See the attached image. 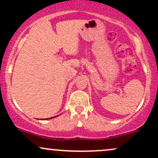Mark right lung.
Returning a JSON list of instances; mask_svg holds the SVG:
<instances>
[{
    "mask_svg": "<svg viewBox=\"0 0 158 158\" xmlns=\"http://www.w3.org/2000/svg\"><path fill=\"white\" fill-rule=\"evenodd\" d=\"M48 119H51V118H48Z\"/></svg>",
    "mask_w": 158,
    "mask_h": 158,
    "instance_id": "1",
    "label": "right lung"
}]
</instances>
